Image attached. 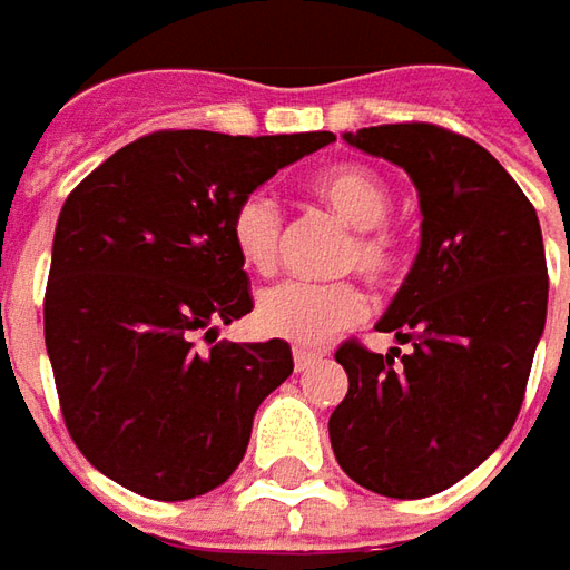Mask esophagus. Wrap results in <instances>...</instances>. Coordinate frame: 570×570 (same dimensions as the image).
I'll return each mask as SVG.
<instances>
[{"label":"esophagus","mask_w":570,"mask_h":570,"mask_svg":"<svg viewBox=\"0 0 570 570\" xmlns=\"http://www.w3.org/2000/svg\"><path fill=\"white\" fill-rule=\"evenodd\" d=\"M292 355H295L297 371H307L311 364H317L320 358H323V352H320V348H304V345H295V352H292Z\"/></svg>","instance_id":"34e87169"}]
</instances>
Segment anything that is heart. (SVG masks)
Instances as JSON below:
<instances>
[{"label": "heart", "instance_id": "heart-1", "mask_svg": "<svg viewBox=\"0 0 570 570\" xmlns=\"http://www.w3.org/2000/svg\"><path fill=\"white\" fill-rule=\"evenodd\" d=\"M314 193L340 218L352 225L345 244V269H358L371 282H383L400 263L396 234L386 228L393 193L377 170L364 165H340L323 170L314 180ZM285 218L269 193H247L230 215V240L240 263L253 273H273L282 256ZM364 295L352 282H304L285 278L263 288L256 297V326L275 340L317 345L333 333L358 323Z\"/></svg>", "mask_w": 570, "mask_h": 570}]
</instances>
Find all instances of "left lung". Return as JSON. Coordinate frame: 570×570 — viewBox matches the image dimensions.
I'll list each match as a JSON object with an SVG mask.
<instances>
[{
  "mask_svg": "<svg viewBox=\"0 0 570 570\" xmlns=\"http://www.w3.org/2000/svg\"><path fill=\"white\" fill-rule=\"evenodd\" d=\"M345 142L412 177L422 247L377 323L412 348L377 355L342 342L348 393L330 415V444L364 489L428 498L470 475L514 428L549 304L542 230L514 177L466 136L390 122Z\"/></svg>",
  "mask_w": 570,
  "mask_h": 570,
  "instance_id": "left-lung-1",
  "label": "left lung"
}]
</instances>
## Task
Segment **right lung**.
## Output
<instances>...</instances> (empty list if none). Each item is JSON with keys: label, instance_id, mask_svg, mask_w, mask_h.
Listing matches in <instances>:
<instances>
[{"label": "right lung", "instance_id": "obj_1", "mask_svg": "<svg viewBox=\"0 0 570 570\" xmlns=\"http://www.w3.org/2000/svg\"><path fill=\"white\" fill-rule=\"evenodd\" d=\"M333 132L161 129L122 145L59 212L43 336L66 428L129 492L187 501L240 466L253 415L295 371L285 340L196 336L253 311L234 206Z\"/></svg>", "mask_w": 570, "mask_h": 570}]
</instances>
